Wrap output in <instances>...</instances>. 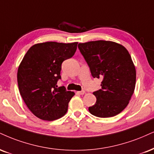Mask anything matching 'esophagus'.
Here are the masks:
<instances>
[{
  "label": "esophagus",
  "instance_id": "34e87169",
  "mask_svg": "<svg viewBox=\"0 0 154 154\" xmlns=\"http://www.w3.org/2000/svg\"><path fill=\"white\" fill-rule=\"evenodd\" d=\"M77 93L79 94V95H84V94L85 93V91H84V90H82V91L77 92Z\"/></svg>",
  "mask_w": 154,
  "mask_h": 154
}]
</instances>
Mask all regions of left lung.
Segmentation results:
<instances>
[{"label":"left lung","mask_w":154,"mask_h":154,"mask_svg":"<svg viewBox=\"0 0 154 154\" xmlns=\"http://www.w3.org/2000/svg\"><path fill=\"white\" fill-rule=\"evenodd\" d=\"M94 78H102V88L93 92L95 104L89 107L92 115L110 118L127 107L135 90L136 72L130 54L123 46L110 41L78 44Z\"/></svg>","instance_id":"left-lung-1"}]
</instances>
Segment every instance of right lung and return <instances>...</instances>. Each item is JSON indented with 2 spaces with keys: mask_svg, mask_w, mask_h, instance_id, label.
I'll use <instances>...</instances> for the list:
<instances>
[{
  "mask_svg": "<svg viewBox=\"0 0 154 154\" xmlns=\"http://www.w3.org/2000/svg\"><path fill=\"white\" fill-rule=\"evenodd\" d=\"M78 42H49L36 44L28 50L20 64L17 81L20 94L37 118L52 121L67 112L75 92L64 86L57 88L62 64L75 54Z\"/></svg>",
  "mask_w": 154,
  "mask_h": 154,
  "instance_id": "add662e5",
  "label": "right lung"
}]
</instances>
